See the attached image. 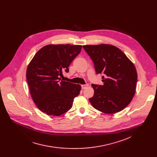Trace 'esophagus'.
Returning a JSON list of instances; mask_svg holds the SVG:
<instances>
[{
    "instance_id": "obj_1",
    "label": "esophagus",
    "mask_w": 157,
    "mask_h": 157,
    "mask_svg": "<svg viewBox=\"0 0 157 157\" xmlns=\"http://www.w3.org/2000/svg\"><path fill=\"white\" fill-rule=\"evenodd\" d=\"M88 86V84L82 85V90H85V89H86Z\"/></svg>"
}]
</instances>
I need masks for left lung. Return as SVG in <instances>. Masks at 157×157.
Wrapping results in <instances>:
<instances>
[{"label": "left lung", "instance_id": "1", "mask_svg": "<svg viewBox=\"0 0 157 157\" xmlns=\"http://www.w3.org/2000/svg\"><path fill=\"white\" fill-rule=\"evenodd\" d=\"M97 74H103V85L92 84L94 94L89 98L97 110L114 113L124 109L132 101L137 74L134 65L123 52L113 45H84Z\"/></svg>", "mask_w": 157, "mask_h": 157}]
</instances>
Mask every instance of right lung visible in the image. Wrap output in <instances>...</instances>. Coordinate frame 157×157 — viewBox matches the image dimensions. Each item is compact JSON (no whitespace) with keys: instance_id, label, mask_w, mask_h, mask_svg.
I'll return each instance as SVG.
<instances>
[{"instance_id":"1","label":"right lung","mask_w":157,"mask_h":157,"mask_svg":"<svg viewBox=\"0 0 157 157\" xmlns=\"http://www.w3.org/2000/svg\"><path fill=\"white\" fill-rule=\"evenodd\" d=\"M81 49V45H46L29 63L27 82L33 100L42 112L59 116L72 108L81 86L61 80L60 76L69 72V66Z\"/></svg>"}]
</instances>
